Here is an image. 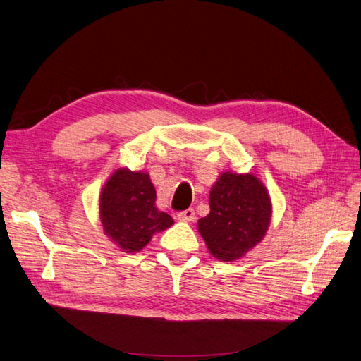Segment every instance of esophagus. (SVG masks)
Returning a JSON list of instances; mask_svg holds the SVG:
<instances>
[{"label":"esophagus","instance_id":"esophagus-1","mask_svg":"<svg viewBox=\"0 0 361 361\" xmlns=\"http://www.w3.org/2000/svg\"><path fill=\"white\" fill-rule=\"evenodd\" d=\"M177 217L178 220H181V222H192V220H195V210L193 208H188V210L180 212Z\"/></svg>","mask_w":361,"mask_h":361}]
</instances>
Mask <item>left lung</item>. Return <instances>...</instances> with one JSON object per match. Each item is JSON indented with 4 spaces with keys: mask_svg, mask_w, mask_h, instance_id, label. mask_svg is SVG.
Masks as SVG:
<instances>
[{
    "mask_svg": "<svg viewBox=\"0 0 361 361\" xmlns=\"http://www.w3.org/2000/svg\"><path fill=\"white\" fill-rule=\"evenodd\" d=\"M208 202L210 213L200 219L197 229L214 258L238 259L262 240L270 224L271 202L252 173H222Z\"/></svg>",
    "mask_w": 361,
    "mask_h": 361,
    "instance_id": "left-lung-1",
    "label": "left lung"
}]
</instances>
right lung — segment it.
<instances>
[{"instance_id":"add662e5","label":"right lung","mask_w":361,"mask_h":361,"mask_svg":"<svg viewBox=\"0 0 361 361\" xmlns=\"http://www.w3.org/2000/svg\"><path fill=\"white\" fill-rule=\"evenodd\" d=\"M104 234L124 252H137L154 232L169 228L173 220L156 208V190L145 172L118 169L104 184L100 197Z\"/></svg>"}]
</instances>
